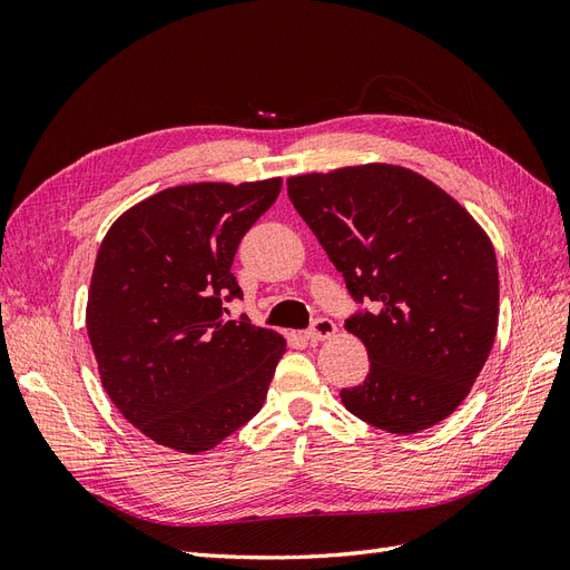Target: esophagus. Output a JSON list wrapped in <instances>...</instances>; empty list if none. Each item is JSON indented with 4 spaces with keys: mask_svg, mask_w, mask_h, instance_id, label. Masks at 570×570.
<instances>
[{
    "mask_svg": "<svg viewBox=\"0 0 570 570\" xmlns=\"http://www.w3.org/2000/svg\"><path fill=\"white\" fill-rule=\"evenodd\" d=\"M335 323L331 321V318H323V316H318V318H314V323L306 327L304 331V337L308 340V342H321V340H327V337H333L335 335Z\"/></svg>",
    "mask_w": 570,
    "mask_h": 570,
    "instance_id": "esophagus-1",
    "label": "esophagus"
}]
</instances>
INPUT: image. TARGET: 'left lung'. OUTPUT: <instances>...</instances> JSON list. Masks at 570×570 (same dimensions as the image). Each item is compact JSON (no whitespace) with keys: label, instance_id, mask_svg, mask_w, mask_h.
Returning a JSON list of instances; mask_svg holds the SVG:
<instances>
[{"label":"left lung","instance_id":"8db88e82","mask_svg":"<svg viewBox=\"0 0 570 570\" xmlns=\"http://www.w3.org/2000/svg\"><path fill=\"white\" fill-rule=\"evenodd\" d=\"M287 195L358 304L344 325L366 344L371 368L364 383L340 390L342 404L394 435L450 416L497 335L488 235L444 189L402 166L297 176Z\"/></svg>","mask_w":570,"mask_h":570}]
</instances>
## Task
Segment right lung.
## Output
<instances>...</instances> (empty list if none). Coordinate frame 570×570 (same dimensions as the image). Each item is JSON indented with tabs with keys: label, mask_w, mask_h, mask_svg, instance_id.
I'll return each mask as SVG.
<instances>
[{
	"label": "right lung",
	"mask_w": 570,
	"mask_h": 570,
	"mask_svg": "<svg viewBox=\"0 0 570 570\" xmlns=\"http://www.w3.org/2000/svg\"><path fill=\"white\" fill-rule=\"evenodd\" d=\"M281 185L168 187L101 239L85 316L101 385L157 444L206 452L264 406L285 340L226 304L243 297L235 252Z\"/></svg>",
	"instance_id": "1"
}]
</instances>
